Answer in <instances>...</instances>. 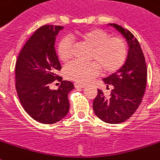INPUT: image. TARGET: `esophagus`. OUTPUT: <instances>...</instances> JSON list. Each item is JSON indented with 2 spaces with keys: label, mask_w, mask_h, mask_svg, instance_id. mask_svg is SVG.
Here are the masks:
<instances>
[{
  "label": "esophagus",
  "mask_w": 160,
  "mask_h": 160,
  "mask_svg": "<svg viewBox=\"0 0 160 160\" xmlns=\"http://www.w3.org/2000/svg\"><path fill=\"white\" fill-rule=\"evenodd\" d=\"M74 86H75V88H84L85 84H80V83H74Z\"/></svg>",
  "instance_id": "34e87169"
}]
</instances>
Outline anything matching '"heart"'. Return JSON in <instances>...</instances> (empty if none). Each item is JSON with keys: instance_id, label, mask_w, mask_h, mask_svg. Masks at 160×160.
Wrapping results in <instances>:
<instances>
[{"instance_id": "obj_1", "label": "heart", "mask_w": 160, "mask_h": 160, "mask_svg": "<svg viewBox=\"0 0 160 160\" xmlns=\"http://www.w3.org/2000/svg\"><path fill=\"white\" fill-rule=\"evenodd\" d=\"M82 45L91 49L88 60L92 62L82 63L74 62L65 68L67 79L76 83L85 84L96 77L100 72L111 75L118 72L125 63L128 57V46L120 37H110L109 32L102 28H92L78 32L74 37ZM72 41L62 38L57 46L58 59L66 63L72 58Z\"/></svg>"}]
</instances>
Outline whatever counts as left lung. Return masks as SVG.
Instances as JSON below:
<instances>
[{
	"label": "left lung",
	"instance_id": "left-lung-1",
	"mask_svg": "<svg viewBox=\"0 0 160 160\" xmlns=\"http://www.w3.org/2000/svg\"><path fill=\"white\" fill-rule=\"evenodd\" d=\"M113 26L127 39L128 58L119 72L103 80L107 89L112 87L111 96L107 98L102 90L98 89L92 107L95 115L102 121L119 123L129 119L142 102L147 81V68L137 38L121 26L115 23Z\"/></svg>",
	"mask_w": 160,
	"mask_h": 160
}]
</instances>
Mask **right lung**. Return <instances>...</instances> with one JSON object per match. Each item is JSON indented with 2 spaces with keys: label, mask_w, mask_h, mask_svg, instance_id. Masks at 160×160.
I'll return each mask as SVG.
<instances>
[{
  "label": "right lung",
  "mask_w": 160,
  "mask_h": 160,
  "mask_svg": "<svg viewBox=\"0 0 160 160\" xmlns=\"http://www.w3.org/2000/svg\"><path fill=\"white\" fill-rule=\"evenodd\" d=\"M62 28H39L22 47L16 62L15 88L20 103L32 119L42 123H57L69 111L68 96L74 85L58 75L62 68L54 49L55 37ZM56 80L61 83L60 88L50 90Z\"/></svg>",
  "instance_id": "obj_1"
}]
</instances>
